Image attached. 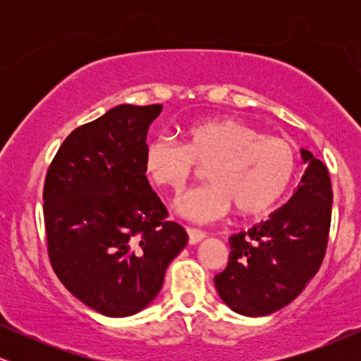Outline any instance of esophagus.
<instances>
[{
  "mask_svg": "<svg viewBox=\"0 0 361 361\" xmlns=\"http://www.w3.org/2000/svg\"><path fill=\"white\" fill-rule=\"evenodd\" d=\"M186 233H188V241H190V244H197V243H200L202 239H205V233L204 231H198V229H186Z\"/></svg>",
  "mask_w": 361,
  "mask_h": 361,
  "instance_id": "34e87169",
  "label": "esophagus"
}]
</instances>
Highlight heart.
<instances>
[{
  "label": "heart",
  "instance_id": "heart-1",
  "mask_svg": "<svg viewBox=\"0 0 361 361\" xmlns=\"http://www.w3.org/2000/svg\"><path fill=\"white\" fill-rule=\"evenodd\" d=\"M297 163L292 142L235 118L200 120L186 127L185 144L156 135L144 149L147 178L169 193H180L207 166L209 183L176 202L178 212L195 222L221 219L233 207L243 217L268 214L293 181Z\"/></svg>",
  "mask_w": 361,
  "mask_h": 361
}]
</instances>
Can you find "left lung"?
I'll list each match as a JSON object with an SVG mask.
<instances>
[{
    "label": "left lung",
    "instance_id": "left-lung-1",
    "mask_svg": "<svg viewBox=\"0 0 361 361\" xmlns=\"http://www.w3.org/2000/svg\"><path fill=\"white\" fill-rule=\"evenodd\" d=\"M307 164L295 193L268 221L229 238L226 270L215 288L234 312L268 316L304 290L324 259L329 239L333 188L327 168L302 149Z\"/></svg>",
    "mask_w": 361,
    "mask_h": 361
}]
</instances>
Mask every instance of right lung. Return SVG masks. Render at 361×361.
Listing matches in <instances>:
<instances>
[{
    "label": "right lung",
    "instance_id": "obj_1",
    "mask_svg": "<svg viewBox=\"0 0 361 361\" xmlns=\"http://www.w3.org/2000/svg\"><path fill=\"white\" fill-rule=\"evenodd\" d=\"M163 105H118L74 128L44 183L52 270L82 304L109 317L147 307L188 243L149 185L144 149Z\"/></svg>",
    "mask_w": 361,
    "mask_h": 361
}]
</instances>
